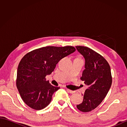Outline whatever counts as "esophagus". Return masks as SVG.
<instances>
[{"mask_svg":"<svg viewBox=\"0 0 127 127\" xmlns=\"http://www.w3.org/2000/svg\"><path fill=\"white\" fill-rule=\"evenodd\" d=\"M66 91H68V92H69L70 93H75V91H71V90H69V89L66 88Z\"/></svg>","mask_w":127,"mask_h":127,"instance_id":"obj_1","label":"esophagus"}]
</instances>
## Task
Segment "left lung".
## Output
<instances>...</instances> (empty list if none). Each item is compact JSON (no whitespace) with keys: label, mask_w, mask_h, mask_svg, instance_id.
Instances as JSON below:
<instances>
[{"label":"left lung","mask_w":127,"mask_h":127,"mask_svg":"<svg viewBox=\"0 0 127 127\" xmlns=\"http://www.w3.org/2000/svg\"><path fill=\"white\" fill-rule=\"evenodd\" d=\"M77 50L85 59V69L81 80L88 86L82 94L83 100L76 107L83 112L95 109L107 95L112 84L110 66L103 57L87 47L77 46Z\"/></svg>","instance_id":"obj_1"}]
</instances>
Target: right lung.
Here are the masks:
<instances>
[{"mask_svg": "<svg viewBox=\"0 0 127 127\" xmlns=\"http://www.w3.org/2000/svg\"><path fill=\"white\" fill-rule=\"evenodd\" d=\"M74 47L46 46L27 53L18 64L16 86L23 101L32 109L46 107L59 87L51 85L45 77L65 57L75 52Z\"/></svg>", "mask_w": 127, "mask_h": 127, "instance_id": "right-lung-1", "label": "right lung"}]
</instances>
